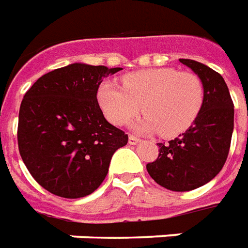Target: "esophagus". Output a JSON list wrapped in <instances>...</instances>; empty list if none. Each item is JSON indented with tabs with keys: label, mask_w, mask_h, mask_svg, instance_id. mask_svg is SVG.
Instances as JSON below:
<instances>
[{
	"label": "esophagus",
	"mask_w": 248,
	"mask_h": 248,
	"mask_svg": "<svg viewBox=\"0 0 248 248\" xmlns=\"http://www.w3.org/2000/svg\"><path fill=\"white\" fill-rule=\"evenodd\" d=\"M128 141H129V144H138V143H140V139L138 136H135V135H129Z\"/></svg>",
	"instance_id": "obj_1"
}]
</instances>
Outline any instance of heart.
I'll list each match as a JSON object with an SVG mask.
<instances>
[{
  "instance_id": "b5f03b06",
  "label": "heart",
  "mask_w": 248,
  "mask_h": 248,
  "mask_svg": "<svg viewBox=\"0 0 248 248\" xmlns=\"http://www.w3.org/2000/svg\"><path fill=\"white\" fill-rule=\"evenodd\" d=\"M97 97L102 112L114 125L128 123L143 108L147 114L135 124L138 131H159L165 138H174L197 120L204 104V88L197 75L160 67L125 74L123 88L102 82Z\"/></svg>"
}]
</instances>
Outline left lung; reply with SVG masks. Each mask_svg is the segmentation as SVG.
<instances>
[{
  "label": "left lung",
  "mask_w": 248,
  "mask_h": 248,
  "mask_svg": "<svg viewBox=\"0 0 248 248\" xmlns=\"http://www.w3.org/2000/svg\"><path fill=\"white\" fill-rule=\"evenodd\" d=\"M192 69L204 88V104L185 134L159 144V155L147 165L151 178L173 192L197 189L224 166L233 131V102L224 78L192 59H179Z\"/></svg>",
  "instance_id": "8db88e82"
}]
</instances>
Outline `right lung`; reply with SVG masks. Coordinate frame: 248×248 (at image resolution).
<instances>
[{
    "mask_svg": "<svg viewBox=\"0 0 248 248\" xmlns=\"http://www.w3.org/2000/svg\"><path fill=\"white\" fill-rule=\"evenodd\" d=\"M120 67L73 63L40 77L25 93L17 141L36 182L64 199L89 196L101 185L128 135L108 123L97 101L102 79Z\"/></svg>",
    "mask_w": 248,
    "mask_h": 248,
    "instance_id": "obj_1",
    "label": "right lung"
}]
</instances>
